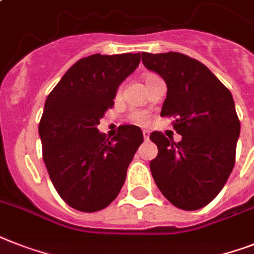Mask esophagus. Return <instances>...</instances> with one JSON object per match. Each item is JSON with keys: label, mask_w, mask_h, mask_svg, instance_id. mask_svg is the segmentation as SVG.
<instances>
[{"label": "esophagus", "mask_w": 254, "mask_h": 254, "mask_svg": "<svg viewBox=\"0 0 254 254\" xmlns=\"http://www.w3.org/2000/svg\"><path fill=\"white\" fill-rule=\"evenodd\" d=\"M143 138H145V141H147L148 138H150V133H148V130H143Z\"/></svg>", "instance_id": "1"}]
</instances>
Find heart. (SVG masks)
Listing matches in <instances>:
<instances>
[{"instance_id":"obj_1","label":"heart","mask_w":254,"mask_h":254,"mask_svg":"<svg viewBox=\"0 0 254 254\" xmlns=\"http://www.w3.org/2000/svg\"><path fill=\"white\" fill-rule=\"evenodd\" d=\"M152 77H155V75H146L145 82H147V80ZM117 94H120V90H119V92H117ZM131 119H133L134 121H137V123L145 124L146 121H147V115L143 112H133L131 113Z\"/></svg>"}]
</instances>
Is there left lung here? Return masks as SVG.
Wrapping results in <instances>:
<instances>
[{
	"instance_id": "1",
	"label": "left lung",
	"mask_w": 254,
	"mask_h": 254,
	"mask_svg": "<svg viewBox=\"0 0 254 254\" xmlns=\"http://www.w3.org/2000/svg\"><path fill=\"white\" fill-rule=\"evenodd\" d=\"M142 63L164 79L160 116L174 117L180 142L152 131L158 156L150 170L159 190L179 209L198 210L213 201L235 166L240 121L230 90L207 67L177 52H142Z\"/></svg>"
}]
</instances>
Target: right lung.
Here are the masks:
<instances>
[{
	"label": "right lung",
	"mask_w": 254,
	"mask_h": 254,
	"mask_svg": "<svg viewBox=\"0 0 254 254\" xmlns=\"http://www.w3.org/2000/svg\"><path fill=\"white\" fill-rule=\"evenodd\" d=\"M139 61L141 53L80 59L45 100L39 124L43 159L55 189L73 209L94 213L116 198L143 142L134 125H123L111 141L98 130L117 88Z\"/></svg>",
	"instance_id": "add662e5"
}]
</instances>
